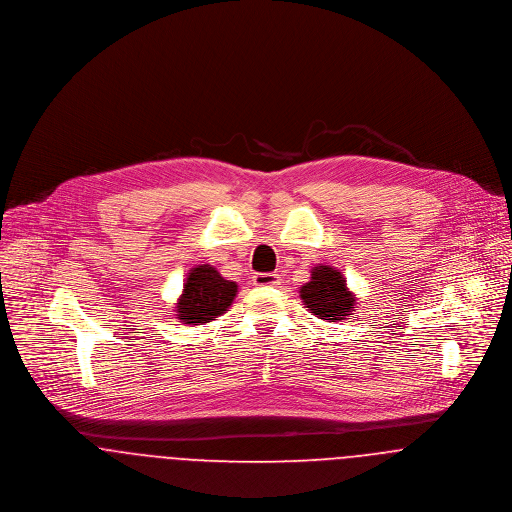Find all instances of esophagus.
Listing matches in <instances>:
<instances>
[{
    "mask_svg": "<svg viewBox=\"0 0 512 512\" xmlns=\"http://www.w3.org/2000/svg\"><path fill=\"white\" fill-rule=\"evenodd\" d=\"M281 283V277L277 273H255L253 275V284L257 286H275Z\"/></svg>",
    "mask_w": 512,
    "mask_h": 512,
    "instance_id": "esophagus-1",
    "label": "esophagus"
}]
</instances>
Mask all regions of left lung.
Returning <instances> with one entry per match:
<instances>
[{"label": "left lung", "instance_id": "8db88e82", "mask_svg": "<svg viewBox=\"0 0 512 512\" xmlns=\"http://www.w3.org/2000/svg\"><path fill=\"white\" fill-rule=\"evenodd\" d=\"M300 298L316 318L328 322L345 320L355 308V294L347 288L340 271L330 265L312 269L310 281L300 286Z\"/></svg>", "mask_w": 512, "mask_h": 512}]
</instances>
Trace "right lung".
Returning <instances> with one entry per match:
<instances>
[{
	"mask_svg": "<svg viewBox=\"0 0 512 512\" xmlns=\"http://www.w3.org/2000/svg\"><path fill=\"white\" fill-rule=\"evenodd\" d=\"M237 294V284L226 281L212 265L194 267L176 302V318L188 326H200L222 316Z\"/></svg>",
	"mask_w": 512,
	"mask_h": 512,
	"instance_id": "obj_1",
	"label": "right lung"
}]
</instances>
